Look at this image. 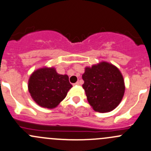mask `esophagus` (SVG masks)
Instances as JSON below:
<instances>
[{"mask_svg": "<svg viewBox=\"0 0 151 151\" xmlns=\"http://www.w3.org/2000/svg\"><path fill=\"white\" fill-rule=\"evenodd\" d=\"M73 85H75V86H77V85H80V82H75V83H74Z\"/></svg>", "mask_w": 151, "mask_h": 151, "instance_id": "obj_1", "label": "esophagus"}]
</instances>
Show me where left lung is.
Returning a JSON list of instances; mask_svg holds the SVG:
<instances>
[{
	"instance_id": "left-lung-1",
	"label": "left lung",
	"mask_w": 151,
	"mask_h": 151,
	"mask_svg": "<svg viewBox=\"0 0 151 151\" xmlns=\"http://www.w3.org/2000/svg\"><path fill=\"white\" fill-rule=\"evenodd\" d=\"M82 79L85 82L82 88L96 111H111L122 101L125 90L123 76L111 63L103 61L86 67Z\"/></svg>"
}]
</instances>
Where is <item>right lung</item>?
I'll use <instances>...</instances> for the list:
<instances>
[{
    "label": "right lung",
    "instance_id": "1",
    "mask_svg": "<svg viewBox=\"0 0 151 151\" xmlns=\"http://www.w3.org/2000/svg\"><path fill=\"white\" fill-rule=\"evenodd\" d=\"M72 85L66 74H59L53 67L35 71L28 82L32 98L41 107L55 108L66 98Z\"/></svg>",
    "mask_w": 151,
    "mask_h": 151
}]
</instances>
